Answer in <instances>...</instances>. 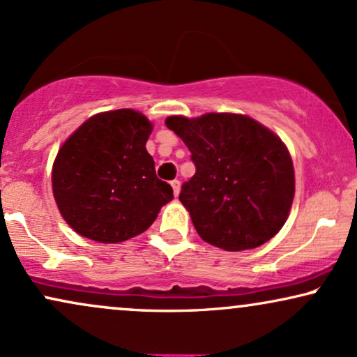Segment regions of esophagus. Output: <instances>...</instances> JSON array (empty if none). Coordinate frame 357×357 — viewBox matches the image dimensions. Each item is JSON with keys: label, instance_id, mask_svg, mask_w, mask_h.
Segmentation results:
<instances>
[{"label": "esophagus", "instance_id": "obj_1", "mask_svg": "<svg viewBox=\"0 0 357 357\" xmlns=\"http://www.w3.org/2000/svg\"><path fill=\"white\" fill-rule=\"evenodd\" d=\"M170 185H172V188H174V195L177 197L180 193V182H178V180H172Z\"/></svg>", "mask_w": 357, "mask_h": 357}]
</instances>
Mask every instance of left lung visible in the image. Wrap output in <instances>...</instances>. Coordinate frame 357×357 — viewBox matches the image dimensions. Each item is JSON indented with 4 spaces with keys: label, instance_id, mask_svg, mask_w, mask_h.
<instances>
[{
    "label": "left lung",
    "instance_id": "1",
    "mask_svg": "<svg viewBox=\"0 0 357 357\" xmlns=\"http://www.w3.org/2000/svg\"><path fill=\"white\" fill-rule=\"evenodd\" d=\"M165 124L192 152L197 172L178 199L200 238L227 252L271 240L294 197L293 160L278 135L230 112L170 116Z\"/></svg>",
    "mask_w": 357,
    "mask_h": 357
}]
</instances>
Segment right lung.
Listing matches in <instances>:
<instances>
[{"label": "right lung", "instance_id": "1", "mask_svg": "<svg viewBox=\"0 0 357 357\" xmlns=\"http://www.w3.org/2000/svg\"><path fill=\"white\" fill-rule=\"evenodd\" d=\"M152 127L144 114L117 109L89 117L61 145L52 193L79 235L99 243L134 238L174 199L145 149Z\"/></svg>", "mask_w": 357, "mask_h": 357}]
</instances>
